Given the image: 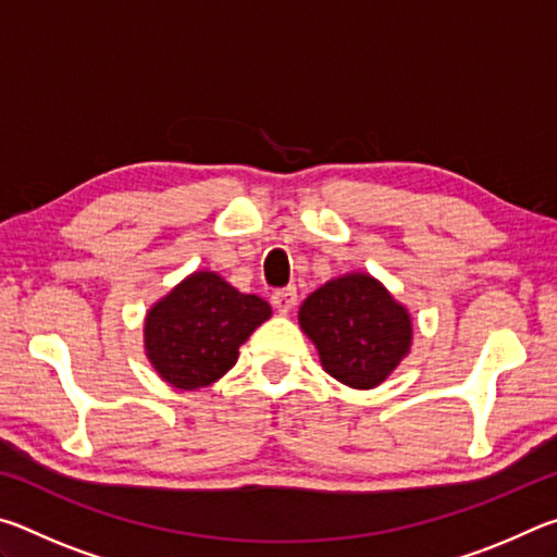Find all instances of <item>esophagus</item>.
I'll return each instance as SVG.
<instances>
[{
	"instance_id": "1",
	"label": "esophagus",
	"mask_w": 557,
	"mask_h": 557,
	"mask_svg": "<svg viewBox=\"0 0 557 557\" xmlns=\"http://www.w3.org/2000/svg\"><path fill=\"white\" fill-rule=\"evenodd\" d=\"M272 305H275L277 312H282V314L289 312V309L297 305V289L292 285L275 289V292H272Z\"/></svg>"
}]
</instances>
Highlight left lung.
I'll use <instances>...</instances> for the list:
<instances>
[{"label":"left lung","mask_w":557,"mask_h":557,"mask_svg":"<svg viewBox=\"0 0 557 557\" xmlns=\"http://www.w3.org/2000/svg\"><path fill=\"white\" fill-rule=\"evenodd\" d=\"M299 324L319 348L324 371L351 388L388 379L412 338L408 312L369 275L338 277L312 292Z\"/></svg>","instance_id":"1"}]
</instances>
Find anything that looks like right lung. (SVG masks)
Returning a JSON list of instances; mask_svg holds the SVG:
<instances>
[{
    "label": "right lung",
    "instance_id": "1",
    "mask_svg": "<svg viewBox=\"0 0 557 557\" xmlns=\"http://www.w3.org/2000/svg\"><path fill=\"white\" fill-rule=\"evenodd\" d=\"M258 295H243L215 272H196L149 309V361L174 388H203L233 369L238 348L270 319Z\"/></svg>",
    "mask_w": 557,
    "mask_h": 557
}]
</instances>
